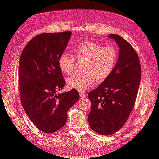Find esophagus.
<instances>
[{
	"mask_svg": "<svg viewBox=\"0 0 159 159\" xmlns=\"http://www.w3.org/2000/svg\"><path fill=\"white\" fill-rule=\"evenodd\" d=\"M80 98H81V99H84V98H85L86 97H87V95H86L85 93H84V92H80Z\"/></svg>",
	"mask_w": 159,
	"mask_h": 159,
	"instance_id": "esophagus-1",
	"label": "esophagus"
}]
</instances>
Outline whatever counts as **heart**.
Returning a JSON list of instances; mask_svg holds the SVG:
<instances>
[{
  "label": "heart",
  "mask_w": 159,
  "mask_h": 159,
  "mask_svg": "<svg viewBox=\"0 0 159 159\" xmlns=\"http://www.w3.org/2000/svg\"><path fill=\"white\" fill-rule=\"evenodd\" d=\"M73 53L78 61H85L84 75H74L66 80L68 87L85 91L93 86L95 80L102 82L111 74L118 57L117 49L113 46H103L97 43L86 41L75 47ZM61 71L71 74L74 71L75 60L71 55L62 54L58 59Z\"/></svg>",
  "instance_id": "b5f03b06"
}]
</instances>
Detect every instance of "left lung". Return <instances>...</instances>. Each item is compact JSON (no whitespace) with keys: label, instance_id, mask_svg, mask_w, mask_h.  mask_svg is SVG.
Returning a JSON list of instances; mask_svg holds the SVG:
<instances>
[{"label":"left lung","instance_id":"1","mask_svg":"<svg viewBox=\"0 0 159 159\" xmlns=\"http://www.w3.org/2000/svg\"><path fill=\"white\" fill-rule=\"evenodd\" d=\"M107 37L119 48L117 63L108 78L88 95L91 103L89 125L102 135L113 134L126 123L134 107L141 77L139 57L131 45L117 34H110Z\"/></svg>","mask_w":159,"mask_h":159}]
</instances>
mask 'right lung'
Listing matches in <instances>:
<instances>
[{
    "label": "right lung",
    "mask_w": 159,
    "mask_h": 159,
    "mask_svg": "<svg viewBox=\"0 0 159 159\" xmlns=\"http://www.w3.org/2000/svg\"><path fill=\"white\" fill-rule=\"evenodd\" d=\"M71 35V32H65L35 36L24 48L19 61L22 105L32 122L46 133L64 125L68 111L80 99L74 89L57 93L66 84L58 59Z\"/></svg>",
    "instance_id": "add662e5"
}]
</instances>
